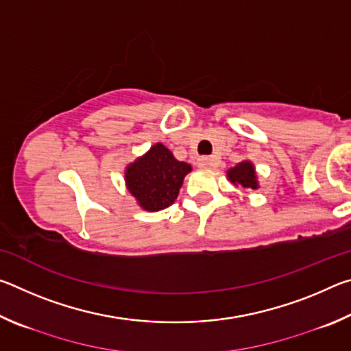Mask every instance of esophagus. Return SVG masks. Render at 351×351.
Segmentation results:
<instances>
[{
	"label": "esophagus",
	"mask_w": 351,
	"mask_h": 351,
	"mask_svg": "<svg viewBox=\"0 0 351 351\" xmlns=\"http://www.w3.org/2000/svg\"><path fill=\"white\" fill-rule=\"evenodd\" d=\"M215 165V158L213 156H201L198 159V167L201 169H210Z\"/></svg>",
	"instance_id": "esophagus-1"
}]
</instances>
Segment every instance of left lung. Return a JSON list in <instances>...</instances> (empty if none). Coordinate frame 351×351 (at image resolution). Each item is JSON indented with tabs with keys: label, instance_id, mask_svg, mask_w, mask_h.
<instances>
[{
	"label": "left lung",
	"instance_id": "obj_1",
	"mask_svg": "<svg viewBox=\"0 0 351 351\" xmlns=\"http://www.w3.org/2000/svg\"><path fill=\"white\" fill-rule=\"evenodd\" d=\"M228 180L234 184L235 187L241 190H257L258 189V175L255 171V165L249 159H245L235 165V167H230L228 171Z\"/></svg>",
	"mask_w": 351,
	"mask_h": 351
}]
</instances>
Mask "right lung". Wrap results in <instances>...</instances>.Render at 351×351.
<instances>
[{
    "instance_id": "add662e5",
    "label": "right lung",
    "mask_w": 351,
    "mask_h": 351,
    "mask_svg": "<svg viewBox=\"0 0 351 351\" xmlns=\"http://www.w3.org/2000/svg\"><path fill=\"white\" fill-rule=\"evenodd\" d=\"M192 165L178 161L161 142L125 167V187L142 210L159 212L175 203Z\"/></svg>"
}]
</instances>
